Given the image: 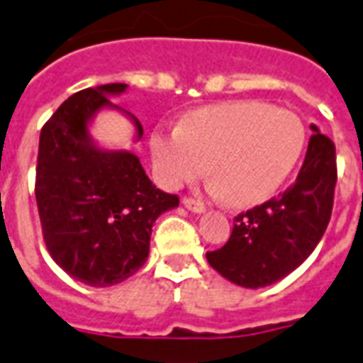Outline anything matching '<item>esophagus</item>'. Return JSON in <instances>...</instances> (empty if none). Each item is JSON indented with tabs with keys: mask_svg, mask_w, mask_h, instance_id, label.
<instances>
[{
	"mask_svg": "<svg viewBox=\"0 0 363 363\" xmlns=\"http://www.w3.org/2000/svg\"><path fill=\"white\" fill-rule=\"evenodd\" d=\"M182 205H184L188 211H192V213H198V215L205 213V205L201 203V201H196V199H192V198L182 199Z\"/></svg>",
	"mask_w": 363,
	"mask_h": 363,
	"instance_id": "esophagus-1",
	"label": "esophagus"
}]
</instances>
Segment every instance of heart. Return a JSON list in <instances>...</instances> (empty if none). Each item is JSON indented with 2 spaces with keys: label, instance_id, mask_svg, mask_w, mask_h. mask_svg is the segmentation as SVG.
I'll return each instance as SVG.
<instances>
[{
  "label": "heart",
  "instance_id": "b5f03b06",
  "mask_svg": "<svg viewBox=\"0 0 363 363\" xmlns=\"http://www.w3.org/2000/svg\"><path fill=\"white\" fill-rule=\"evenodd\" d=\"M307 147V128L296 113L258 99L207 105L181 125L150 135L154 179L179 190L207 171L211 194L238 207L262 203L290 179Z\"/></svg>",
  "mask_w": 363,
  "mask_h": 363
}]
</instances>
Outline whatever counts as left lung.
Returning a JSON list of instances; mask_svg holds the SVG:
<instances>
[{"label":"left lung","instance_id":"8db88e82","mask_svg":"<svg viewBox=\"0 0 363 363\" xmlns=\"http://www.w3.org/2000/svg\"><path fill=\"white\" fill-rule=\"evenodd\" d=\"M303 165L292 186L233 218L228 242L207 252L224 279L242 288L281 281L309 258L326 232L337 181L335 147L315 124Z\"/></svg>","mask_w":363,"mask_h":363}]
</instances>
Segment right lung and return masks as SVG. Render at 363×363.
<instances>
[{
	"label": "right lung",
	"mask_w": 363,
	"mask_h": 363,
	"mask_svg": "<svg viewBox=\"0 0 363 363\" xmlns=\"http://www.w3.org/2000/svg\"><path fill=\"white\" fill-rule=\"evenodd\" d=\"M128 90L113 82L73 94L43 125L35 199L52 259L82 284L105 288L125 281L148 258L156 218L179 198L154 186L135 154L104 148L90 125L99 111H118L143 137L135 116L111 101Z\"/></svg>",
	"instance_id": "add662e5"
}]
</instances>
